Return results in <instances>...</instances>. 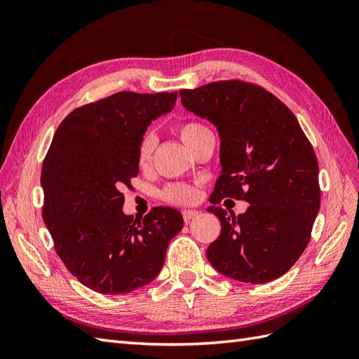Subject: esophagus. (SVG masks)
I'll use <instances>...</instances> for the list:
<instances>
[{
	"label": "esophagus",
	"instance_id": "1",
	"mask_svg": "<svg viewBox=\"0 0 359 359\" xmlns=\"http://www.w3.org/2000/svg\"><path fill=\"white\" fill-rule=\"evenodd\" d=\"M196 215H199V211H196V210H184L182 211V219L186 223H189L193 217H196Z\"/></svg>",
	"mask_w": 359,
	"mask_h": 359
}]
</instances>
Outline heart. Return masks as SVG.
Wrapping results in <instances>:
<instances>
[{"instance_id":"obj_1","label":"heart","mask_w":359,"mask_h":359,"mask_svg":"<svg viewBox=\"0 0 359 359\" xmlns=\"http://www.w3.org/2000/svg\"><path fill=\"white\" fill-rule=\"evenodd\" d=\"M177 128L181 139L186 142L187 147H191L194 139H196L201 133L208 132V128L198 121H184ZM156 147H157V136L153 132H145L142 137L139 139L137 165L140 168H145L149 165ZM161 198L169 203L186 205L196 201L198 190L196 187L187 182H173L161 190Z\"/></svg>"}]
</instances>
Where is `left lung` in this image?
<instances>
[{
    "label": "left lung",
    "mask_w": 359,
    "mask_h": 359,
    "mask_svg": "<svg viewBox=\"0 0 359 359\" xmlns=\"http://www.w3.org/2000/svg\"><path fill=\"white\" fill-rule=\"evenodd\" d=\"M186 109L210 119L220 137L223 172L208 210L222 232L206 250L210 264L244 283L283 276L306 250L320 206L319 166L297 116L262 86L240 79L180 90ZM245 200L229 216L222 198Z\"/></svg>",
    "instance_id": "obj_1"
}]
</instances>
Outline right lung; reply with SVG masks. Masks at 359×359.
Listing matches in <instances>:
<instances>
[{
	"label": "right lung",
	"mask_w": 359,
	"mask_h": 359,
	"mask_svg": "<svg viewBox=\"0 0 359 359\" xmlns=\"http://www.w3.org/2000/svg\"><path fill=\"white\" fill-rule=\"evenodd\" d=\"M178 93L119 91L76 107L58 126L41 168L43 220L62 264L82 285L119 295L153 281L180 211L157 206L142 220L123 212L137 177V145Z\"/></svg>",
	"instance_id": "1"
}]
</instances>
